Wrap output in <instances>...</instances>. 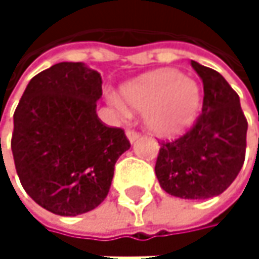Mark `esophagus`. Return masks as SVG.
<instances>
[{
    "label": "esophagus",
    "instance_id": "1",
    "mask_svg": "<svg viewBox=\"0 0 259 259\" xmlns=\"http://www.w3.org/2000/svg\"><path fill=\"white\" fill-rule=\"evenodd\" d=\"M126 135H127V138H129L130 142H135V141H136V139H138V138L141 136V135H139V133H138L136 130H133V129L126 130Z\"/></svg>",
    "mask_w": 259,
    "mask_h": 259
}]
</instances>
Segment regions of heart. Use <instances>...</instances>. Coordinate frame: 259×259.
Returning a JSON list of instances; mask_svg holds the SVG:
<instances>
[{
  "label": "heart",
  "mask_w": 259,
  "mask_h": 259,
  "mask_svg": "<svg viewBox=\"0 0 259 259\" xmlns=\"http://www.w3.org/2000/svg\"><path fill=\"white\" fill-rule=\"evenodd\" d=\"M124 97L133 109L145 111L147 127L160 136H172L189 127L202 102L201 87L172 69L130 83L124 90ZM111 102L120 114H127V108L118 99L112 97Z\"/></svg>",
  "instance_id": "b5f03b06"
}]
</instances>
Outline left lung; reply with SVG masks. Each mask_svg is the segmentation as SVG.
Masks as SVG:
<instances>
[{"mask_svg":"<svg viewBox=\"0 0 259 259\" xmlns=\"http://www.w3.org/2000/svg\"><path fill=\"white\" fill-rule=\"evenodd\" d=\"M204 83L202 112L193 126L172 141H162L156 160L160 187L184 199L221 195L238 176L246 154L247 120L238 94L225 78L192 61Z\"/></svg>","mask_w":259,"mask_h":259,"instance_id":"obj_1","label":"left lung"}]
</instances>
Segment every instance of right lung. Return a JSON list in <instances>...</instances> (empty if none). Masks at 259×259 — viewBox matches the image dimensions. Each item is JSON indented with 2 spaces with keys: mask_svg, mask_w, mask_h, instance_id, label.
Wrapping results in <instances>:
<instances>
[{
  "mask_svg": "<svg viewBox=\"0 0 259 259\" xmlns=\"http://www.w3.org/2000/svg\"><path fill=\"white\" fill-rule=\"evenodd\" d=\"M102 76L82 63H58L29 80L13 115L12 153L25 192L43 208L78 216L106 198L124 130L96 112Z\"/></svg>",
  "mask_w": 259,
  "mask_h": 259,
  "instance_id": "add662e5",
  "label": "right lung"
}]
</instances>
